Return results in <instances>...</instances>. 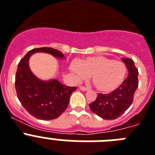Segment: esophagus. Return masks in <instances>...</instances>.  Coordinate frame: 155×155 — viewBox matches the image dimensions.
I'll use <instances>...</instances> for the list:
<instances>
[{
  "label": "esophagus",
  "instance_id": "esophagus-1",
  "mask_svg": "<svg viewBox=\"0 0 155 155\" xmlns=\"http://www.w3.org/2000/svg\"><path fill=\"white\" fill-rule=\"evenodd\" d=\"M80 89L81 91H88L89 90V88H87V87L84 86H80Z\"/></svg>",
  "mask_w": 155,
  "mask_h": 155
}]
</instances>
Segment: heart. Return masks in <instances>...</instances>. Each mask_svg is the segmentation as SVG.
Returning <instances> with one entry per match:
<instances>
[{
    "label": "heart",
    "instance_id": "heart-1",
    "mask_svg": "<svg viewBox=\"0 0 155 155\" xmlns=\"http://www.w3.org/2000/svg\"><path fill=\"white\" fill-rule=\"evenodd\" d=\"M70 69L77 81L91 76L94 86L102 92H110L117 89L127 75V67L123 62L103 55L85 58L80 63L73 61Z\"/></svg>",
    "mask_w": 155,
    "mask_h": 155
}]
</instances>
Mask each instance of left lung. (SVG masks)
<instances>
[{
	"mask_svg": "<svg viewBox=\"0 0 155 155\" xmlns=\"http://www.w3.org/2000/svg\"><path fill=\"white\" fill-rule=\"evenodd\" d=\"M129 74L121 86L109 94L99 93L96 100L89 104L93 113L106 120H114L123 114L133 104L138 88V70L133 59L123 58Z\"/></svg>",
	"mask_w": 155,
	"mask_h": 155,
	"instance_id": "1",
	"label": "left lung"
}]
</instances>
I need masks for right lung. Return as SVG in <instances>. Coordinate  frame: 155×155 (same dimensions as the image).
<instances>
[{
  "mask_svg": "<svg viewBox=\"0 0 155 155\" xmlns=\"http://www.w3.org/2000/svg\"><path fill=\"white\" fill-rule=\"evenodd\" d=\"M35 52L64 58L61 51L51 48H38L29 51L18 64L15 81L17 96L22 107L32 116L41 120H52L67 109L71 94L77 88L64 85L56 79L48 81L38 79L29 67V59Z\"/></svg>",
  "mask_w": 155,
  "mask_h": 155,
  "instance_id": "1",
  "label": "right lung"
}]
</instances>
